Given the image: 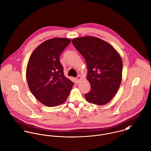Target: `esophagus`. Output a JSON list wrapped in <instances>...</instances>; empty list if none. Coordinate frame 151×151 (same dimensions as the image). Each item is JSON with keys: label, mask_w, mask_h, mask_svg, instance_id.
<instances>
[{"label": "esophagus", "mask_w": 151, "mask_h": 151, "mask_svg": "<svg viewBox=\"0 0 151 151\" xmlns=\"http://www.w3.org/2000/svg\"><path fill=\"white\" fill-rule=\"evenodd\" d=\"M81 76H78L76 78V81H77V83H78L81 80Z\"/></svg>", "instance_id": "obj_1"}]
</instances>
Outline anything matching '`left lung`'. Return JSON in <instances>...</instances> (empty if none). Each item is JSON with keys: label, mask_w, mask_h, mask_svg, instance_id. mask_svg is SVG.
<instances>
[{"label": "left lung", "mask_w": 151, "mask_h": 151, "mask_svg": "<svg viewBox=\"0 0 151 151\" xmlns=\"http://www.w3.org/2000/svg\"><path fill=\"white\" fill-rule=\"evenodd\" d=\"M72 43L87 65L91 91L85 94L86 101L97 105L108 104L122 81L123 62L120 55L111 45L96 37L77 38Z\"/></svg>", "instance_id": "8db88e82"}]
</instances>
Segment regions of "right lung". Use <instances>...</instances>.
Masks as SVG:
<instances>
[{"label":"right lung","mask_w":151,"mask_h":151,"mask_svg":"<svg viewBox=\"0 0 151 151\" xmlns=\"http://www.w3.org/2000/svg\"><path fill=\"white\" fill-rule=\"evenodd\" d=\"M71 40L56 38L45 41L31 54L27 67L29 88L44 105L54 107L66 101L74 83L66 78L59 57Z\"/></svg>","instance_id":"obj_1"}]
</instances>
